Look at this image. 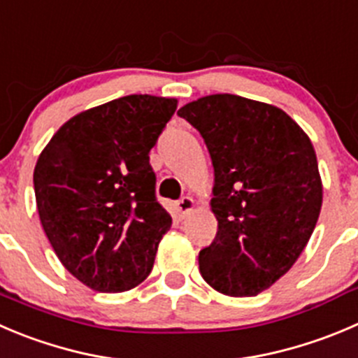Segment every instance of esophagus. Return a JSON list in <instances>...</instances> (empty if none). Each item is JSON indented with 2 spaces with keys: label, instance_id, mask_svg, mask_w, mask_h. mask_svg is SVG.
Masks as SVG:
<instances>
[{
  "label": "esophagus",
  "instance_id": "34e87169",
  "mask_svg": "<svg viewBox=\"0 0 358 358\" xmlns=\"http://www.w3.org/2000/svg\"><path fill=\"white\" fill-rule=\"evenodd\" d=\"M176 209H177V214H179L181 217L188 216V214L195 209V200H193L192 196H185V199H181L176 203Z\"/></svg>",
  "mask_w": 358,
  "mask_h": 358
}]
</instances>
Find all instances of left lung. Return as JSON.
I'll use <instances>...</instances> for the list:
<instances>
[{
    "instance_id": "obj_1",
    "label": "left lung",
    "mask_w": 358,
    "mask_h": 358,
    "mask_svg": "<svg viewBox=\"0 0 358 358\" xmlns=\"http://www.w3.org/2000/svg\"><path fill=\"white\" fill-rule=\"evenodd\" d=\"M199 130L214 169L213 244L200 274L220 294L251 297L287 274L318 221L322 177L311 141L285 110L209 94L177 110Z\"/></svg>"
}]
</instances>
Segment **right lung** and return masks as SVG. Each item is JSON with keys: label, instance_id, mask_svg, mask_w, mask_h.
Masks as SVG:
<instances>
[{"label": "right lung", "instance_id": "right-lung-1", "mask_svg": "<svg viewBox=\"0 0 358 358\" xmlns=\"http://www.w3.org/2000/svg\"><path fill=\"white\" fill-rule=\"evenodd\" d=\"M176 98L130 94L68 119L36 162L43 232L71 275L117 294L151 272L172 217L156 202L149 151Z\"/></svg>", "mask_w": 358, "mask_h": 358}]
</instances>
